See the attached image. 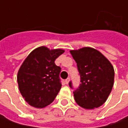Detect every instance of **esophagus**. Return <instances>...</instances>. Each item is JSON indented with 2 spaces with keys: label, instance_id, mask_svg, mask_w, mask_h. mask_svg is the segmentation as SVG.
<instances>
[{
  "label": "esophagus",
  "instance_id": "1",
  "mask_svg": "<svg viewBox=\"0 0 128 128\" xmlns=\"http://www.w3.org/2000/svg\"><path fill=\"white\" fill-rule=\"evenodd\" d=\"M70 78H66V79L65 80V82H66V84H68V83H69V82H70Z\"/></svg>",
  "mask_w": 128,
  "mask_h": 128
}]
</instances>
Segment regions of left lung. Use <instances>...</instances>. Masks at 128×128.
Instances as JSON below:
<instances>
[{
  "instance_id": "8db88e82",
  "label": "left lung",
  "mask_w": 128,
  "mask_h": 128,
  "mask_svg": "<svg viewBox=\"0 0 128 128\" xmlns=\"http://www.w3.org/2000/svg\"><path fill=\"white\" fill-rule=\"evenodd\" d=\"M77 63L80 84L73 94L81 107L92 109L101 106L106 101L114 85V71L109 61L96 49L86 47L70 50ZM73 89L72 82H69Z\"/></svg>"
}]
</instances>
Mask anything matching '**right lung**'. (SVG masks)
I'll list each match as a JSON object with an SVG mask.
<instances>
[{"label": "right lung", "instance_id": "obj_1", "mask_svg": "<svg viewBox=\"0 0 128 128\" xmlns=\"http://www.w3.org/2000/svg\"><path fill=\"white\" fill-rule=\"evenodd\" d=\"M64 52L41 46L32 50L22 64L17 82L20 93L30 105L43 108L55 99L62 83L61 67L54 62Z\"/></svg>", "mask_w": 128, "mask_h": 128}]
</instances>
